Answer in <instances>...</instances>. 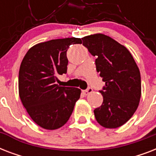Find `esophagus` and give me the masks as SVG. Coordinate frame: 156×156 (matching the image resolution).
Instances as JSON below:
<instances>
[{"label": "esophagus", "mask_w": 156, "mask_h": 156, "mask_svg": "<svg viewBox=\"0 0 156 156\" xmlns=\"http://www.w3.org/2000/svg\"><path fill=\"white\" fill-rule=\"evenodd\" d=\"M92 91H93L92 88H91V87H89V88H87V90H83V93H84V94H85L86 95H89L90 93L92 92Z\"/></svg>", "instance_id": "1"}]
</instances>
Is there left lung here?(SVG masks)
<instances>
[{"label": "left lung", "instance_id": "left-lung-1", "mask_svg": "<svg viewBox=\"0 0 156 156\" xmlns=\"http://www.w3.org/2000/svg\"><path fill=\"white\" fill-rule=\"evenodd\" d=\"M83 45L95 59V66L105 82L104 101L94 110L96 121L104 128H118L132 117L141 98L140 71L125 46L103 34L82 38Z\"/></svg>", "mask_w": 156, "mask_h": 156}]
</instances>
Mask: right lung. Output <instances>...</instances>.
<instances>
[{"mask_svg":"<svg viewBox=\"0 0 156 156\" xmlns=\"http://www.w3.org/2000/svg\"><path fill=\"white\" fill-rule=\"evenodd\" d=\"M78 44H82V40L74 37L40 43L28 50L21 63V101L33 121L45 129L63 126L80 98V89L56 84L57 76L67 73V50Z\"/></svg>","mask_w":156,"mask_h":156,"instance_id":"obj_1","label":"right lung"}]
</instances>
